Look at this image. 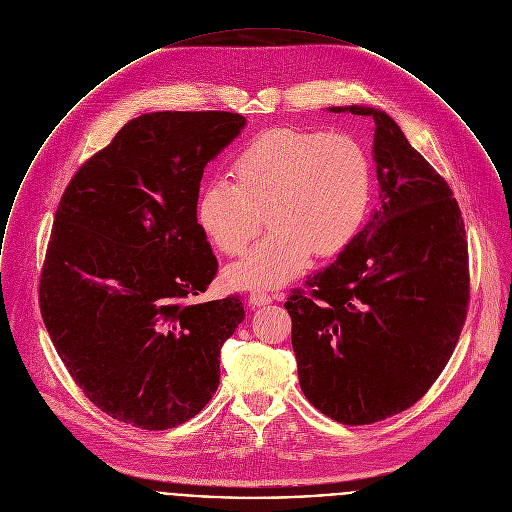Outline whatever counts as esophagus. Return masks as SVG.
<instances>
[{
	"mask_svg": "<svg viewBox=\"0 0 512 512\" xmlns=\"http://www.w3.org/2000/svg\"><path fill=\"white\" fill-rule=\"evenodd\" d=\"M248 302H250L252 306H266V304L272 302V296L266 294V292H262V290H252V292L248 294Z\"/></svg>",
	"mask_w": 512,
	"mask_h": 512,
	"instance_id": "34e87169",
	"label": "esophagus"
}]
</instances>
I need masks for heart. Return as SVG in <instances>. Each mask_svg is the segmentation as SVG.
<instances>
[{
  "label": "heart",
  "instance_id": "obj_1",
  "mask_svg": "<svg viewBox=\"0 0 512 512\" xmlns=\"http://www.w3.org/2000/svg\"><path fill=\"white\" fill-rule=\"evenodd\" d=\"M198 196L196 220L210 244L238 256L268 218L270 234L228 266V286L276 288L328 258L361 230L373 188L365 149L345 133L276 127L252 137Z\"/></svg>",
  "mask_w": 512,
  "mask_h": 512
}]
</instances>
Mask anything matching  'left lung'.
I'll use <instances>...</instances> for the list:
<instances>
[{"label":"left lung","instance_id":"8db88e82","mask_svg":"<svg viewBox=\"0 0 512 512\" xmlns=\"http://www.w3.org/2000/svg\"><path fill=\"white\" fill-rule=\"evenodd\" d=\"M381 206L330 266L284 304L308 401L343 425L415 405L447 365L467 318L469 252L453 190L373 107Z\"/></svg>","mask_w":512,"mask_h":512}]
</instances>
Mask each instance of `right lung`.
<instances>
[{"label": "right lung", "mask_w": 512, "mask_h": 512, "mask_svg": "<svg viewBox=\"0 0 512 512\" xmlns=\"http://www.w3.org/2000/svg\"><path fill=\"white\" fill-rule=\"evenodd\" d=\"M226 111L129 121L67 184L39 280L59 357L101 411L163 431L204 409L238 296L204 304L218 262L196 220L204 167L244 129Z\"/></svg>", "instance_id": "right-lung-1"}]
</instances>
